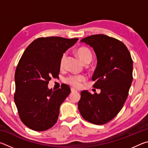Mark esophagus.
Segmentation results:
<instances>
[{
  "label": "esophagus",
  "mask_w": 148,
  "mask_h": 148,
  "mask_svg": "<svg viewBox=\"0 0 148 148\" xmlns=\"http://www.w3.org/2000/svg\"><path fill=\"white\" fill-rule=\"evenodd\" d=\"M71 91H72V92H77V90H76V89H74V88H72V89H71Z\"/></svg>",
  "instance_id": "obj_1"
}]
</instances>
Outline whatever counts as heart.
Listing matches in <instances>:
<instances>
[{
	"label": "heart",
	"mask_w": 148,
	"mask_h": 148,
	"mask_svg": "<svg viewBox=\"0 0 148 148\" xmlns=\"http://www.w3.org/2000/svg\"><path fill=\"white\" fill-rule=\"evenodd\" d=\"M76 53L77 54V56H78L80 61L83 62V63L89 61L90 62L91 61V51H90V49L89 48H87V47L84 46L79 47L78 48L76 49ZM66 54L64 53L61 57V62H60V65H61V67L63 66L65 59H66ZM86 80V76H83V75H79V76H72L71 77H69V78L66 79V82L69 84L71 85L72 86L76 87V88H79V87H81L82 82H85Z\"/></svg>",
	"instance_id": "heart-1"
}]
</instances>
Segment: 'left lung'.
Here are the masks:
<instances>
[{
    "label": "left lung",
    "instance_id": "left-lung-1",
    "mask_svg": "<svg viewBox=\"0 0 148 148\" xmlns=\"http://www.w3.org/2000/svg\"><path fill=\"white\" fill-rule=\"evenodd\" d=\"M89 45L97 56V64L92 80L99 94L81 92L77 106L84 119L95 125L111 121L122 109L132 81V59L122 42L104 34L81 40Z\"/></svg>",
    "mask_w": 148,
    "mask_h": 148
}]
</instances>
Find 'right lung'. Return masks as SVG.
I'll use <instances>...</instances> for the list:
<instances>
[{
    "instance_id": "right-lung-1",
    "label": "right lung",
    "mask_w": 148,
    "mask_h": 148,
    "mask_svg": "<svg viewBox=\"0 0 148 148\" xmlns=\"http://www.w3.org/2000/svg\"><path fill=\"white\" fill-rule=\"evenodd\" d=\"M78 38L58 36L38 38L29 45L15 73L14 101L21 121L29 129L44 131L56 123L60 106L71 92L64 85L49 89L51 77H57L61 57Z\"/></svg>"
}]
</instances>
